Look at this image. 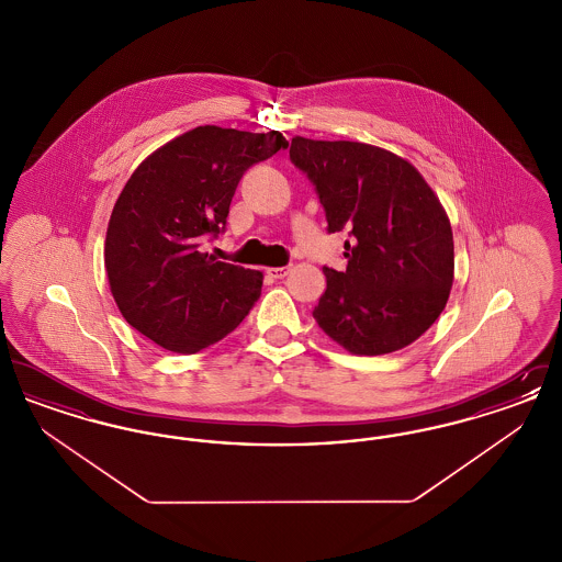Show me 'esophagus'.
I'll return each mask as SVG.
<instances>
[{"label":"esophagus","instance_id":"34e87169","mask_svg":"<svg viewBox=\"0 0 562 562\" xmlns=\"http://www.w3.org/2000/svg\"><path fill=\"white\" fill-rule=\"evenodd\" d=\"M289 271H291V268L266 269V273H268V278H271V280H282V278H286V276H289Z\"/></svg>","mask_w":562,"mask_h":562}]
</instances>
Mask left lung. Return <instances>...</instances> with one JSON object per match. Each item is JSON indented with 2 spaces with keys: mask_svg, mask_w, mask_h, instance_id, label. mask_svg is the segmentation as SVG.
Segmentation results:
<instances>
[{
  "mask_svg": "<svg viewBox=\"0 0 562 562\" xmlns=\"http://www.w3.org/2000/svg\"><path fill=\"white\" fill-rule=\"evenodd\" d=\"M291 161L312 181L328 234L348 232V268H324L314 307L322 330L360 356L419 339L453 286V232L424 177L367 143L294 136Z\"/></svg>",
  "mask_w": 562,
  "mask_h": 562,
  "instance_id": "1",
  "label": "left lung"
}]
</instances>
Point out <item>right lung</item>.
<instances>
[{
	"mask_svg": "<svg viewBox=\"0 0 562 562\" xmlns=\"http://www.w3.org/2000/svg\"><path fill=\"white\" fill-rule=\"evenodd\" d=\"M286 147L278 131L198 126L134 170L109 218L105 268L122 316L140 335L195 353L244 321L263 273L216 261L204 244L225 232L241 175Z\"/></svg>",
	"mask_w": 562,
	"mask_h": 562,
	"instance_id": "add662e5",
	"label": "right lung"
}]
</instances>
